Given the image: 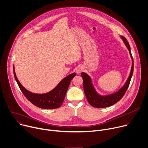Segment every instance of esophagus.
I'll use <instances>...</instances> for the list:
<instances>
[{
    "instance_id": "obj_1",
    "label": "esophagus",
    "mask_w": 148,
    "mask_h": 148,
    "mask_svg": "<svg viewBox=\"0 0 148 148\" xmlns=\"http://www.w3.org/2000/svg\"><path fill=\"white\" fill-rule=\"evenodd\" d=\"M83 70V68L82 66H78L75 69V71L77 74H79Z\"/></svg>"
}]
</instances>
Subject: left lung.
<instances>
[{"instance_id": "left-lung-1", "label": "left lung", "mask_w": 148, "mask_h": 148, "mask_svg": "<svg viewBox=\"0 0 148 148\" xmlns=\"http://www.w3.org/2000/svg\"><path fill=\"white\" fill-rule=\"evenodd\" d=\"M121 39L129 51V54L132 59V66L129 77L123 86L116 92L107 95H101L96 90L92 83V79L87 73L82 72L81 75L83 79V88L85 95L90 104L97 108H104L111 106L119 101L125 94L130 82L133 73V60L132 56L130 47L126 38L120 35Z\"/></svg>"}]
</instances>
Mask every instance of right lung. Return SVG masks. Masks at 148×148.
<instances>
[{
    "label": "right lung",
    "instance_id": "obj_1",
    "mask_svg": "<svg viewBox=\"0 0 148 148\" xmlns=\"http://www.w3.org/2000/svg\"><path fill=\"white\" fill-rule=\"evenodd\" d=\"M13 74L21 90L26 99L35 106L44 109H54L58 108L62 105L70 82L76 75V73H73L64 78L57 86L50 91L38 94L29 91L21 84L16 77L14 65Z\"/></svg>",
    "mask_w": 148,
    "mask_h": 148
}]
</instances>
